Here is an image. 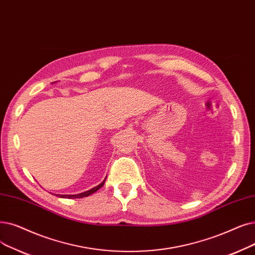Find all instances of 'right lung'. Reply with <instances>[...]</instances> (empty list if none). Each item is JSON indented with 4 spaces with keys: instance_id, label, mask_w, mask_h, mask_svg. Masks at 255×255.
Returning <instances> with one entry per match:
<instances>
[{
    "instance_id": "1",
    "label": "right lung",
    "mask_w": 255,
    "mask_h": 255,
    "mask_svg": "<svg viewBox=\"0 0 255 255\" xmlns=\"http://www.w3.org/2000/svg\"><path fill=\"white\" fill-rule=\"evenodd\" d=\"M105 180H106V178H105ZM105 180H104V181H102V182H101L100 184H99V185H97V186L93 187V189L88 190V191H86V192H83V193H80V194H76V195H57V196H58V197H60V198H68V199H77V198L87 197V196H90V195L94 194L95 192H97L99 189H100V187H102V186L104 185Z\"/></svg>"
}]
</instances>
